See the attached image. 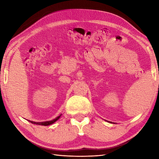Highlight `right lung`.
I'll return each mask as SVG.
<instances>
[{"label": "right lung", "instance_id": "right-lung-1", "mask_svg": "<svg viewBox=\"0 0 159 159\" xmlns=\"http://www.w3.org/2000/svg\"><path fill=\"white\" fill-rule=\"evenodd\" d=\"M61 116V114L59 116H58L57 117H56L55 119H54L52 120H50V121H42V122H36V121H29L32 124H38V125H42V126H48V125L50 124H52L53 123H55L56 121L58 120L59 119V117Z\"/></svg>", "mask_w": 159, "mask_h": 159}]
</instances>
